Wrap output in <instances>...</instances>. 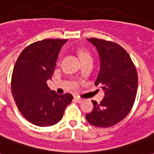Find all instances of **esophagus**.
Masks as SVG:
<instances>
[{"instance_id": "34e87169", "label": "esophagus", "mask_w": 154, "mask_h": 154, "mask_svg": "<svg viewBox=\"0 0 154 154\" xmlns=\"http://www.w3.org/2000/svg\"><path fill=\"white\" fill-rule=\"evenodd\" d=\"M74 100L75 101H77V103H80V104L84 101V99L80 98V97H74Z\"/></svg>"}]
</instances>
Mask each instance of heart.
Instances as JSON below:
<instances>
[{
	"label": "heart",
	"mask_w": 154,
	"mask_h": 154,
	"mask_svg": "<svg viewBox=\"0 0 154 154\" xmlns=\"http://www.w3.org/2000/svg\"><path fill=\"white\" fill-rule=\"evenodd\" d=\"M78 54H79V57L80 58H81V60L91 58V55H90V54L86 51V50H85V49H81V50L79 51V53H78Z\"/></svg>",
	"instance_id": "b5f03b06"
}]
</instances>
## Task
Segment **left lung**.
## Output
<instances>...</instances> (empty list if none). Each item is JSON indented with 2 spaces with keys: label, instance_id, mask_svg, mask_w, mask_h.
Here are the masks:
<instances>
[{
  "label": "left lung",
  "instance_id": "8db88e82",
  "mask_svg": "<svg viewBox=\"0 0 154 154\" xmlns=\"http://www.w3.org/2000/svg\"><path fill=\"white\" fill-rule=\"evenodd\" d=\"M87 41L98 53L100 70L95 85L103 89L105 97L100 103L93 101L94 109L85 117L94 126L107 128L130 112L137 91V73L128 53L119 45L97 38Z\"/></svg>",
  "mask_w": 154,
  "mask_h": 154
}]
</instances>
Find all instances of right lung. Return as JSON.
I'll return each instance as SVG.
<instances>
[{
  "mask_svg": "<svg viewBox=\"0 0 154 154\" xmlns=\"http://www.w3.org/2000/svg\"><path fill=\"white\" fill-rule=\"evenodd\" d=\"M68 40L45 39L26 47L18 57L12 75V94L21 114L37 126H51L61 120L72 100L49 89L58 54Z\"/></svg>",
  "mask_w": 154,
  "mask_h": 154,
  "instance_id": "obj_1",
  "label": "right lung"
}]
</instances>
